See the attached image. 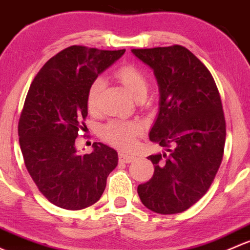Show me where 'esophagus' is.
Returning <instances> with one entry per match:
<instances>
[{
  "mask_svg": "<svg viewBox=\"0 0 250 250\" xmlns=\"http://www.w3.org/2000/svg\"><path fill=\"white\" fill-rule=\"evenodd\" d=\"M135 160V156L131 155V154L124 153V151H119V161L120 163H125V164H130L131 161Z\"/></svg>",
  "mask_w": 250,
  "mask_h": 250,
  "instance_id": "esophagus-1",
  "label": "esophagus"
}]
</instances>
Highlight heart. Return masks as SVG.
Segmentation results:
<instances>
[{"mask_svg": "<svg viewBox=\"0 0 250 250\" xmlns=\"http://www.w3.org/2000/svg\"><path fill=\"white\" fill-rule=\"evenodd\" d=\"M114 77L127 90L128 94L133 97L138 95H146V78L141 69L133 65H123L114 71ZM104 87V79L97 77L90 83L86 94V106L89 110L96 108L97 99ZM142 132V126L136 122H122V120H112L104 125L100 131L102 140L109 144L119 148H131L135 143V138Z\"/></svg>", "mask_w": 250, "mask_h": 250, "instance_id": "obj_1", "label": "heart"}]
</instances>
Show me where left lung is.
<instances>
[{"mask_svg": "<svg viewBox=\"0 0 250 250\" xmlns=\"http://www.w3.org/2000/svg\"><path fill=\"white\" fill-rule=\"evenodd\" d=\"M132 53L158 79L160 110L149 138L167 148L148 156L154 174L137 192L153 212L182 213L207 192L223 160L226 124L219 90L208 68L182 45Z\"/></svg>", "mask_w": 250, "mask_h": 250, "instance_id": "obj_1", "label": "left lung"}]
</instances>
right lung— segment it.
Instances as JSON below:
<instances>
[{"label":"right lung","instance_id":"add662e5","mask_svg":"<svg viewBox=\"0 0 250 250\" xmlns=\"http://www.w3.org/2000/svg\"><path fill=\"white\" fill-rule=\"evenodd\" d=\"M125 53L71 45L49 59L31 83L18 124L25 166L48 201L68 210L97 202L118 154L104 143L91 154L74 146L84 130L90 83Z\"/></svg>","mask_w":250,"mask_h":250}]
</instances>
